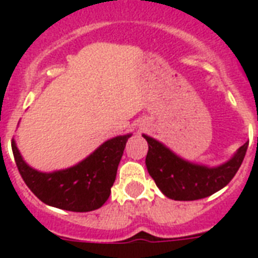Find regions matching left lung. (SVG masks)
Returning <instances> with one entry per match:
<instances>
[{
    "instance_id": "left-lung-1",
    "label": "left lung",
    "mask_w": 258,
    "mask_h": 258,
    "mask_svg": "<svg viewBox=\"0 0 258 258\" xmlns=\"http://www.w3.org/2000/svg\"><path fill=\"white\" fill-rule=\"evenodd\" d=\"M149 143L146 166L155 183L167 198L196 201L212 196L233 179L244 161L248 143L241 146L229 162L218 167H206L186 162L153 138L143 135Z\"/></svg>"
}]
</instances>
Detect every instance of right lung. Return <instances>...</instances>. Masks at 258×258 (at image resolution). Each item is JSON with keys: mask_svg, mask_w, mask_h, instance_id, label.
<instances>
[{"mask_svg": "<svg viewBox=\"0 0 258 258\" xmlns=\"http://www.w3.org/2000/svg\"><path fill=\"white\" fill-rule=\"evenodd\" d=\"M130 137L123 135L109 139L79 165L49 174L26 165L14 141H12V150L22 179L38 200L62 210L92 212L108 200Z\"/></svg>", "mask_w": 258, "mask_h": 258, "instance_id": "add662e5", "label": "right lung"}]
</instances>
